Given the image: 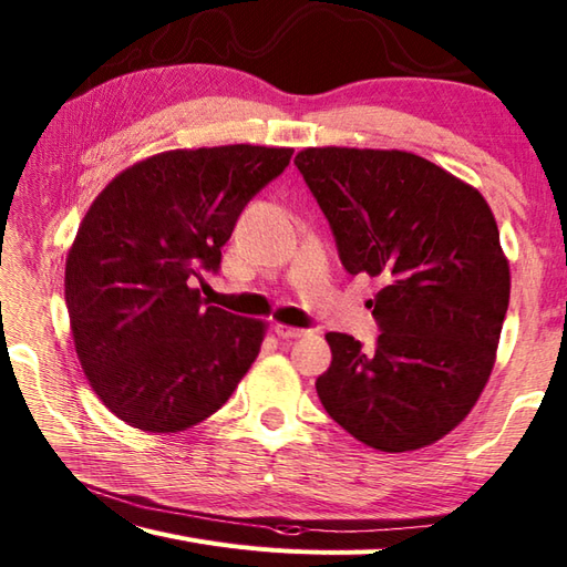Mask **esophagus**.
<instances>
[{
	"label": "esophagus",
	"mask_w": 567,
	"mask_h": 567,
	"mask_svg": "<svg viewBox=\"0 0 567 567\" xmlns=\"http://www.w3.org/2000/svg\"><path fill=\"white\" fill-rule=\"evenodd\" d=\"M272 331L280 336V339H299V336H305V329H295V327H287V323H275Z\"/></svg>",
	"instance_id": "esophagus-1"
}]
</instances>
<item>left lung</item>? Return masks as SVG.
Wrapping results in <instances>:
<instances>
[{"label": "left lung", "mask_w": 567, "mask_h": 567, "mask_svg": "<svg viewBox=\"0 0 567 567\" xmlns=\"http://www.w3.org/2000/svg\"><path fill=\"white\" fill-rule=\"evenodd\" d=\"M295 163L343 268L384 282L372 307L375 351L327 333L323 409L384 453L436 443L470 414L495 368L512 290L495 214L473 185L406 151L323 146Z\"/></svg>", "instance_id": "obj_1"}]
</instances>
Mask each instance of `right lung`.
Here are the masks:
<instances>
[{
	"label": "right lung",
	"mask_w": 567,
	"mask_h": 567,
	"mask_svg": "<svg viewBox=\"0 0 567 567\" xmlns=\"http://www.w3.org/2000/svg\"><path fill=\"white\" fill-rule=\"evenodd\" d=\"M292 148H177L118 173L65 260V305L94 394L128 426L177 433L244 380L268 323L209 307L197 287L258 189Z\"/></svg>",
	"instance_id": "obj_1"
}]
</instances>
